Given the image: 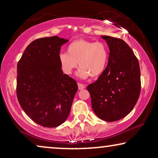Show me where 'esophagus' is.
Here are the masks:
<instances>
[{
	"mask_svg": "<svg viewBox=\"0 0 158 158\" xmlns=\"http://www.w3.org/2000/svg\"><path fill=\"white\" fill-rule=\"evenodd\" d=\"M77 85H78L79 90H83V89H84V88H85V85H83V84H82V83H77Z\"/></svg>",
	"mask_w": 158,
	"mask_h": 158,
	"instance_id": "34e87169",
	"label": "esophagus"
}]
</instances>
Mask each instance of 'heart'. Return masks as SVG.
Listing matches in <instances>:
<instances>
[{
    "label": "heart",
    "mask_w": 158,
    "mask_h": 158,
    "mask_svg": "<svg viewBox=\"0 0 158 158\" xmlns=\"http://www.w3.org/2000/svg\"><path fill=\"white\" fill-rule=\"evenodd\" d=\"M68 53L59 55V62L62 71L71 75L75 69L81 68L78 76L86 79L90 76L97 78L103 74L109 60V49L104 43L77 40L68 47Z\"/></svg>",
    "instance_id": "heart-1"
}]
</instances>
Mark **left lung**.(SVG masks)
<instances>
[{
	"instance_id": "1",
	"label": "left lung",
	"mask_w": 158,
	"mask_h": 158,
	"mask_svg": "<svg viewBox=\"0 0 158 158\" xmlns=\"http://www.w3.org/2000/svg\"><path fill=\"white\" fill-rule=\"evenodd\" d=\"M109 48L108 64L102 75L88 85L92 109L106 122H115L130 113L141 90L139 61L121 39L101 36Z\"/></svg>"
}]
</instances>
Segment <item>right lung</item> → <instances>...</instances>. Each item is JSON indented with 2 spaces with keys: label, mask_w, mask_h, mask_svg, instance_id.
I'll list each match as a JSON object with an SVG mask.
<instances>
[{
  "label": "right lung",
  "mask_w": 158,
  "mask_h": 158,
  "mask_svg": "<svg viewBox=\"0 0 158 158\" xmlns=\"http://www.w3.org/2000/svg\"><path fill=\"white\" fill-rule=\"evenodd\" d=\"M68 42L57 36L37 39L28 45L17 64L19 104L44 127H58L67 119L77 90L76 81L63 74L59 62L61 46Z\"/></svg>",
  "instance_id": "obj_1"
}]
</instances>
